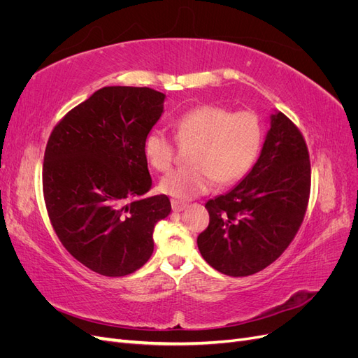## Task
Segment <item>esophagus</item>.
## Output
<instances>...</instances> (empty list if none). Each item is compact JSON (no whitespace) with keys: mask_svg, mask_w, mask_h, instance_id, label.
Returning <instances> with one entry per match:
<instances>
[{"mask_svg":"<svg viewBox=\"0 0 358 358\" xmlns=\"http://www.w3.org/2000/svg\"><path fill=\"white\" fill-rule=\"evenodd\" d=\"M171 209L173 212H182L187 209V203L179 201V200H171Z\"/></svg>","mask_w":358,"mask_h":358,"instance_id":"34e87169","label":"esophagus"}]
</instances>
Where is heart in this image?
Returning a JSON list of instances; mask_svg holds the SVG:
<instances>
[{"mask_svg":"<svg viewBox=\"0 0 358 358\" xmlns=\"http://www.w3.org/2000/svg\"><path fill=\"white\" fill-rule=\"evenodd\" d=\"M180 143H196L191 167L170 171L159 189L178 200H189L209 192L216 180L221 185L239 180L251 169L262 145L263 128L252 112L233 113L221 106H199L175 121ZM145 155L157 171H169L175 161V145L162 129H152L145 140Z\"/></svg>","mask_w":358,"mask_h":358,"instance_id":"obj_1","label":"heart"}]
</instances>
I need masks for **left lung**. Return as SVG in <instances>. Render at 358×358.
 <instances>
[{
    "label": "left lung",
    "instance_id": "8db88e82",
    "mask_svg": "<svg viewBox=\"0 0 358 358\" xmlns=\"http://www.w3.org/2000/svg\"><path fill=\"white\" fill-rule=\"evenodd\" d=\"M309 191L305 138L282 112L275 110L254 167L233 189L206 203L210 220L197 237L201 257L234 278L266 268L294 239Z\"/></svg>",
    "mask_w": 358,
    "mask_h": 358
}]
</instances>
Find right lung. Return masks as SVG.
I'll list each match as a JSON object with an SVG mask.
<instances>
[{
  "instance_id": "right-lung-1",
  "label": "right lung",
  "mask_w": 358,
  "mask_h": 358,
  "mask_svg": "<svg viewBox=\"0 0 358 358\" xmlns=\"http://www.w3.org/2000/svg\"><path fill=\"white\" fill-rule=\"evenodd\" d=\"M150 88L104 86L53 128L43 194L58 239L92 272L125 276L154 252V229L171 210L152 187L145 140L164 112Z\"/></svg>"
}]
</instances>
